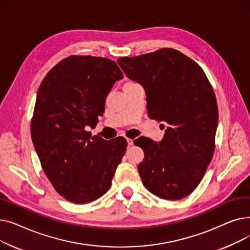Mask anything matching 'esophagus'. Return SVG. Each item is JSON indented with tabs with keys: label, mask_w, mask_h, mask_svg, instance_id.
Wrapping results in <instances>:
<instances>
[{
	"label": "esophagus",
	"mask_w": 250,
	"mask_h": 250,
	"mask_svg": "<svg viewBox=\"0 0 250 250\" xmlns=\"http://www.w3.org/2000/svg\"><path fill=\"white\" fill-rule=\"evenodd\" d=\"M126 142H127V146H132L134 144V141L132 139H126Z\"/></svg>",
	"instance_id": "34e87169"
}]
</instances>
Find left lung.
<instances>
[{"mask_svg": "<svg viewBox=\"0 0 250 250\" xmlns=\"http://www.w3.org/2000/svg\"><path fill=\"white\" fill-rule=\"evenodd\" d=\"M118 65L146 92L150 118L165 122L163 139L137 143L145 157L138 165L145 188L165 200H180L203 179L215 149L218 105L200 65L173 48H162Z\"/></svg>", "mask_w": 250, "mask_h": 250, "instance_id": "1", "label": "left lung"}]
</instances>
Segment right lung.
I'll return each instance as SVG.
<instances>
[{"instance_id":"right-lung-1","label":"right lung","mask_w":250,"mask_h":250,"mask_svg":"<svg viewBox=\"0 0 250 250\" xmlns=\"http://www.w3.org/2000/svg\"><path fill=\"white\" fill-rule=\"evenodd\" d=\"M124 74L106 58L72 56L44 77L31 122L34 149L55 189L74 204L106 192L122 162L126 141L91 137L104 112L105 99Z\"/></svg>"}]
</instances>
